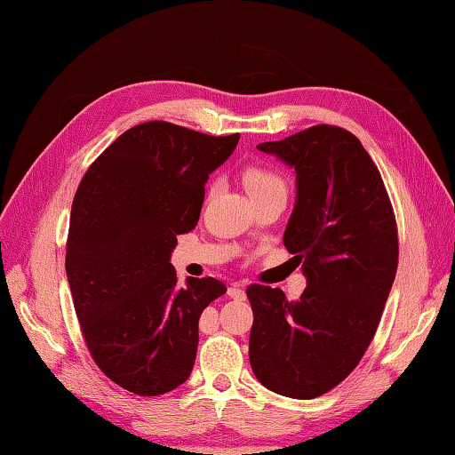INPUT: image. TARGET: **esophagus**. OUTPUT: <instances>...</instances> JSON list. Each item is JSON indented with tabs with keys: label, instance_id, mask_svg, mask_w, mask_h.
Here are the masks:
<instances>
[{
	"label": "esophagus",
	"instance_id": "1",
	"mask_svg": "<svg viewBox=\"0 0 455 455\" xmlns=\"http://www.w3.org/2000/svg\"><path fill=\"white\" fill-rule=\"evenodd\" d=\"M228 297L230 299H236V301H243V299L246 297V293H244V289L240 287V285H233V287H228Z\"/></svg>",
	"mask_w": 455,
	"mask_h": 455
}]
</instances>
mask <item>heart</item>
Listing matches in <instances>:
<instances>
[{
    "instance_id": "obj_1",
    "label": "heart",
    "mask_w": 455,
    "mask_h": 455,
    "mask_svg": "<svg viewBox=\"0 0 455 455\" xmlns=\"http://www.w3.org/2000/svg\"><path fill=\"white\" fill-rule=\"evenodd\" d=\"M243 183L250 197H259L267 196V193L274 191H285L287 193V183L279 176V173L267 166H259V164H250L243 170Z\"/></svg>"
}]
</instances>
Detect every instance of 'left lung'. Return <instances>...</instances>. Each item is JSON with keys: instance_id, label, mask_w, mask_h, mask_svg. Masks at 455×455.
I'll list each match as a JSON object with an SVG mask.
<instances>
[{"instance_id": "1", "label": "left lung", "mask_w": 455, "mask_h": 455, "mask_svg": "<svg viewBox=\"0 0 455 455\" xmlns=\"http://www.w3.org/2000/svg\"><path fill=\"white\" fill-rule=\"evenodd\" d=\"M258 148L297 172L283 244L303 262L307 289L252 283L250 365L269 391L315 399L360 363L379 326L399 264L397 220L375 162L350 131L315 124Z\"/></svg>"}]
</instances>
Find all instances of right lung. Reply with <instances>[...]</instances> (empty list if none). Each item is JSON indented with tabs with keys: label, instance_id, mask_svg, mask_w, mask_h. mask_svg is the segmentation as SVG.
Instances as JSON below:
<instances>
[{
	"label": "right lung",
	"instance_id": "right-lung-1",
	"mask_svg": "<svg viewBox=\"0 0 455 455\" xmlns=\"http://www.w3.org/2000/svg\"><path fill=\"white\" fill-rule=\"evenodd\" d=\"M238 139L140 123L95 158L74 196L66 275L82 336L100 370L140 397L188 379L203 308L227 293L215 277L178 283L170 254Z\"/></svg>",
	"mask_w": 455,
	"mask_h": 455
}]
</instances>
